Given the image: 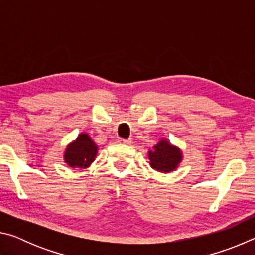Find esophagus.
Segmentation results:
<instances>
[{
    "mask_svg": "<svg viewBox=\"0 0 255 255\" xmlns=\"http://www.w3.org/2000/svg\"><path fill=\"white\" fill-rule=\"evenodd\" d=\"M118 141H119V143H122V144H127V145L131 143L130 139H124V138H120Z\"/></svg>",
    "mask_w": 255,
    "mask_h": 255,
    "instance_id": "esophagus-1",
    "label": "esophagus"
}]
</instances>
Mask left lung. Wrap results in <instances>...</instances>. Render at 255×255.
I'll list each match as a JSON object with an SVG mask.
<instances>
[{
    "instance_id": "left-lung-1",
    "label": "left lung",
    "mask_w": 255,
    "mask_h": 255,
    "mask_svg": "<svg viewBox=\"0 0 255 255\" xmlns=\"http://www.w3.org/2000/svg\"><path fill=\"white\" fill-rule=\"evenodd\" d=\"M148 156L150 166L165 173L175 170L182 158L180 149L170 145L166 140H161L154 146V150H149Z\"/></svg>"
}]
</instances>
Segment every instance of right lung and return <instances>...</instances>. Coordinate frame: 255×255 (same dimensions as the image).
I'll list each match as a JSON object with an SVG mask.
<instances>
[{"instance_id":"1","label":"right lung","mask_w":255,"mask_h":255,"mask_svg":"<svg viewBox=\"0 0 255 255\" xmlns=\"http://www.w3.org/2000/svg\"><path fill=\"white\" fill-rule=\"evenodd\" d=\"M98 147L88 135H80L79 138L68 146L65 155V162L71 167L83 169L93 162Z\"/></svg>"}]
</instances>
